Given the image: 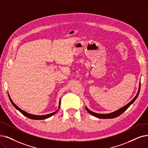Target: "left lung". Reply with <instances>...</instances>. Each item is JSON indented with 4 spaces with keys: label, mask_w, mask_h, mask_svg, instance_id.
<instances>
[{
    "label": "left lung",
    "mask_w": 148,
    "mask_h": 148,
    "mask_svg": "<svg viewBox=\"0 0 148 148\" xmlns=\"http://www.w3.org/2000/svg\"><path fill=\"white\" fill-rule=\"evenodd\" d=\"M140 86H139V88H138V93L137 94V95H136L135 97V98L132 100V101L129 103L127 104H126V106H124V107L121 108V109H120L119 110H118L115 112H112V113H110V114H96L95 113V112H93L92 111H90V110H88L87 108H86L87 111L90 114L96 116L97 118H99V119H114V118H116L117 116H120L121 114H123L124 112H125L127 108L129 107L130 106H131L134 101L135 100L137 99L138 94H139V92H140Z\"/></svg>",
    "instance_id": "1"
}]
</instances>
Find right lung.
Here are the masks:
<instances>
[{
    "label": "right lung",
    "instance_id": "add662e5",
    "mask_svg": "<svg viewBox=\"0 0 148 148\" xmlns=\"http://www.w3.org/2000/svg\"><path fill=\"white\" fill-rule=\"evenodd\" d=\"M8 96H9V98H10V101H11V103H12V104L14 106V107L16 109L18 110L20 112H21V113H22L23 115L27 116V117H28V118H29V119H33V120H44V119H47V118L50 117V116H52L53 115H54V114L56 113V112H57L58 111V110H56V111L55 112H53V113H51V114L45 115H32V114L27 113V112H25V111H23V110L21 109L19 107H17V106L13 103V101H12V99H11V98H10L9 95H8ZM60 104H61V102L60 101V105H59V108H60Z\"/></svg>",
    "mask_w": 148,
    "mask_h": 148
}]
</instances>
